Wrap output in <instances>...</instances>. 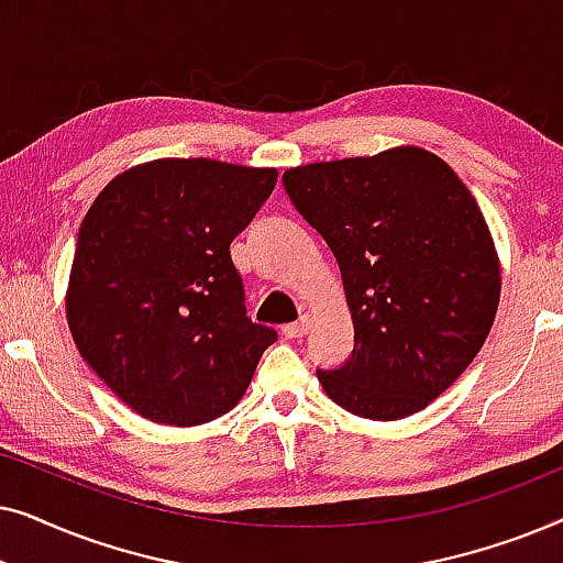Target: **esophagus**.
Wrapping results in <instances>:
<instances>
[{
    "instance_id": "obj_1",
    "label": "esophagus",
    "mask_w": 563,
    "mask_h": 563,
    "mask_svg": "<svg viewBox=\"0 0 563 563\" xmlns=\"http://www.w3.org/2000/svg\"><path fill=\"white\" fill-rule=\"evenodd\" d=\"M307 330H310V318H302V320H297V322H289V325H284L282 328V335L302 338Z\"/></svg>"
}]
</instances>
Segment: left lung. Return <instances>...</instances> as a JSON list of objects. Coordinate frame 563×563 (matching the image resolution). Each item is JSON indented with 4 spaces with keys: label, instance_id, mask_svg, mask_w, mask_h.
Here are the masks:
<instances>
[{
    "label": "left lung",
    "instance_id": "obj_1",
    "mask_svg": "<svg viewBox=\"0 0 563 563\" xmlns=\"http://www.w3.org/2000/svg\"><path fill=\"white\" fill-rule=\"evenodd\" d=\"M282 181L333 251L353 318L351 358L318 368L325 395L368 420L420 412L497 314L499 258L472 191L415 145L287 168Z\"/></svg>",
    "mask_w": 563,
    "mask_h": 563
}]
</instances>
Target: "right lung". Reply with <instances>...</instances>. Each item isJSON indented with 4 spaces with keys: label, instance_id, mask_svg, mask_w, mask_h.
I'll return each mask as SVG.
<instances>
[{
    "label": "right lung",
    "instance_id": "1",
    "mask_svg": "<svg viewBox=\"0 0 563 563\" xmlns=\"http://www.w3.org/2000/svg\"><path fill=\"white\" fill-rule=\"evenodd\" d=\"M274 187L276 168L158 158L99 191L79 228L66 318L130 410L189 428L241 402L276 330L245 314L230 243Z\"/></svg>",
    "mask_w": 563,
    "mask_h": 563
}]
</instances>
